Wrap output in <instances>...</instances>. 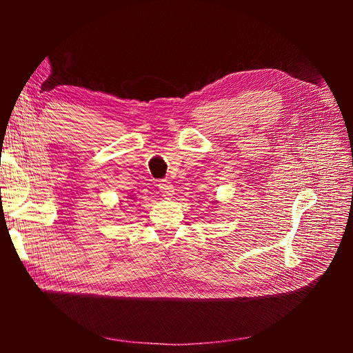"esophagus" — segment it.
Wrapping results in <instances>:
<instances>
[{"mask_svg": "<svg viewBox=\"0 0 353 353\" xmlns=\"http://www.w3.org/2000/svg\"><path fill=\"white\" fill-rule=\"evenodd\" d=\"M157 186H159L161 194L165 199H170L172 194H174V186H172L171 182L167 181V179H165V181H159V185Z\"/></svg>", "mask_w": 353, "mask_h": 353, "instance_id": "esophagus-1", "label": "esophagus"}]
</instances>
